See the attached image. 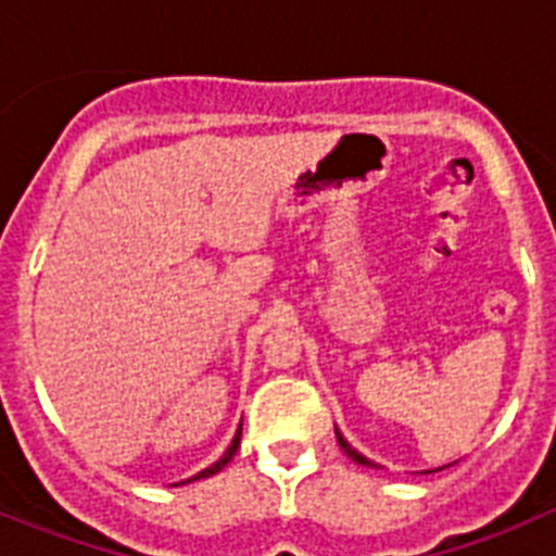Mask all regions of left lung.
<instances>
[{
  "label": "left lung",
  "mask_w": 556,
  "mask_h": 556,
  "mask_svg": "<svg viewBox=\"0 0 556 556\" xmlns=\"http://www.w3.org/2000/svg\"><path fill=\"white\" fill-rule=\"evenodd\" d=\"M337 440H339V448L345 451V454H348V456H351V459H353V462H358V465H372V462H370V459H367V456H362V454H358V451H356V448H351V443H348L345 437L339 434V429H337Z\"/></svg>",
  "instance_id": "left-lung-1"
}]
</instances>
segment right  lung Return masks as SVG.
<instances>
[{"label": "right lung", "instance_id": "right-lung-1", "mask_svg": "<svg viewBox=\"0 0 556 556\" xmlns=\"http://www.w3.org/2000/svg\"><path fill=\"white\" fill-rule=\"evenodd\" d=\"M239 443H242V426H239V431H236V437H233V443L228 445V451H225L223 456H219L217 462H214V465H211V468H205V470H200L198 476H191V479H186V481H198V479H205V476H214V473H219V470L225 468V465H228L230 459H233V454L236 451H239ZM178 484H184V481H178Z\"/></svg>", "mask_w": 556, "mask_h": 556}]
</instances>
